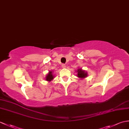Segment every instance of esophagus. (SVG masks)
<instances>
[{
  "label": "esophagus",
  "instance_id": "1",
  "mask_svg": "<svg viewBox=\"0 0 129 129\" xmlns=\"http://www.w3.org/2000/svg\"><path fill=\"white\" fill-rule=\"evenodd\" d=\"M61 66H62V68H66V65L65 64H62L61 65Z\"/></svg>",
  "mask_w": 129,
  "mask_h": 129
}]
</instances>
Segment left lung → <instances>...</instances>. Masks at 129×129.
<instances>
[{
    "label": "left lung",
    "instance_id": "8db88e82",
    "mask_svg": "<svg viewBox=\"0 0 129 129\" xmlns=\"http://www.w3.org/2000/svg\"><path fill=\"white\" fill-rule=\"evenodd\" d=\"M77 76L82 79L85 78V77H86L88 75L87 72H85V70H82V69H79L77 71Z\"/></svg>",
    "mask_w": 129,
    "mask_h": 129
}]
</instances>
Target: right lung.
Instances as JSON below:
<instances>
[{"label": "right lung", "instance_id": "right-lung-1", "mask_svg": "<svg viewBox=\"0 0 129 129\" xmlns=\"http://www.w3.org/2000/svg\"><path fill=\"white\" fill-rule=\"evenodd\" d=\"M54 77V76H53V75L52 74V71H49V73L47 74V76L46 77V81H47L50 82L52 80H53Z\"/></svg>", "mask_w": 129, "mask_h": 129}]
</instances>
